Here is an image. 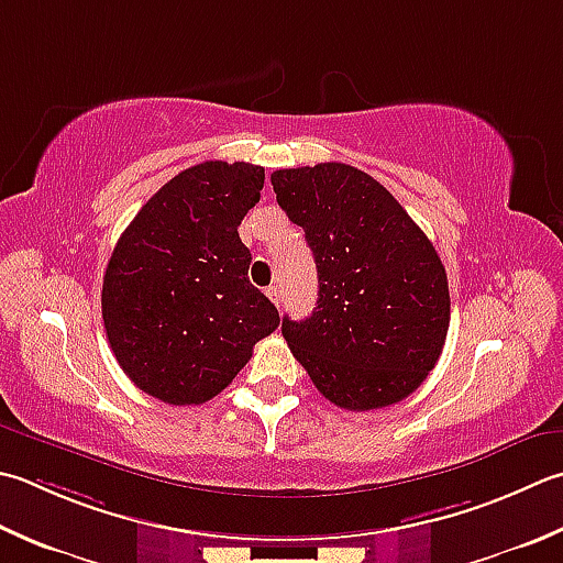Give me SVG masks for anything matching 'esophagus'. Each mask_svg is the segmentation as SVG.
<instances>
[{"mask_svg":"<svg viewBox=\"0 0 563 563\" xmlns=\"http://www.w3.org/2000/svg\"><path fill=\"white\" fill-rule=\"evenodd\" d=\"M266 295L271 297V302L275 305V307H280L283 305V288H280V285H271V288L266 290Z\"/></svg>","mask_w":563,"mask_h":563,"instance_id":"34e87169","label":"esophagus"}]
</instances>
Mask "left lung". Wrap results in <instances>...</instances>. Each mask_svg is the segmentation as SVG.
<instances>
[{"label":"left lung","mask_w":563,"mask_h":563,"mask_svg":"<svg viewBox=\"0 0 563 563\" xmlns=\"http://www.w3.org/2000/svg\"><path fill=\"white\" fill-rule=\"evenodd\" d=\"M278 205L305 229L317 263L314 312L283 336L317 390L344 410L405 400L442 356L449 283L432 241L402 205L346 163L271 175Z\"/></svg>","instance_id":"8db88e82"}]
</instances>
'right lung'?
<instances>
[{
  "label": "right lung",
  "instance_id": "right-lung-1",
  "mask_svg": "<svg viewBox=\"0 0 563 563\" xmlns=\"http://www.w3.org/2000/svg\"><path fill=\"white\" fill-rule=\"evenodd\" d=\"M266 170L205 161L165 183L119 236L102 283V319L121 371L168 405H200L236 378L280 324L249 283L239 224Z\"/></svg>",
  "mask_w": 563,
  "mask_h": 563
}]
</instances>
